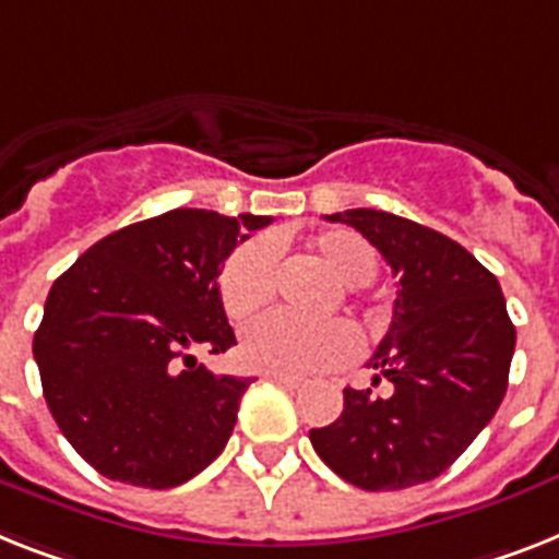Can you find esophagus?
<instances>
[{"label":"esophagus","mask_w":559,"mask_h":559,"mask_svg":"<svg viewBox=\"0 0 559 559\" xmlns=\"http://www.w3.org/2000/svg\"><path fill=\"white\" fill-rule=\"evenodd\" d=\"M270 382L284 384V388H301V379L298 376H287V373H264Z\"/></svg>","instance_id":"1"}]
</instances>
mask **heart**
<instances>
[{"label": "heart", "mask_w": 559, "mask_h": 559, "mask_svg": "<svg viewBox=\"0 0 559 559\" xmlns=\"http://www.w3.org/2000/svg\"><path fill=\"white\" fill-rule=\"evenodd\" d=\"M312 258L344 287H365L373 281L376 252L365 240L344 229L321 233L310 243ZM275 252L266 240H249L226 258L221 270V301L229 319H249L275 295ZM356 353V333L344 321L304 324L287 316L252 321L240 338V356L264 373L307 376L342 365Z\"/></svg>", "instance_id": "heart-1"}]
</instances>
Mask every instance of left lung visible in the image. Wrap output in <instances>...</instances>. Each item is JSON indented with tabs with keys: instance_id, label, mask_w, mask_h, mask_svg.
I'll list each match as a JSON object with an SVG mask.
<instances>
[{
	"instance_id": "8db88e82",
	"label": "left lung",
	"mask_w": 559,
	"mask_h": 559,
	"mask_svg": "<svg viewBox=\"0 0 559 559\" xmlns=\"http://www.w3.org/2000/svg\"><path fill=\"white\" fill-rule=\"evenodd\" d=\"M365 235L396 275L388 335L367 367L390 396L344 390L342 416L312 428L321 460L365 491L437 479L493 419L508 388L516 330L500 281L448 235L379 209L326 215Z\"/></svg>"
}]
</instances>
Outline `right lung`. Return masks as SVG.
Instances as JSON below:
<instances>
[{
  "mask_svg": "<svg viewBox=\"0 0 559 559\" xmlns=\"http://www.w3.org/2000/svg\"><path fill=\"white\" fill-rule=\"evenodd\" d=\"M270 221L171 209L97 240L53 281L34 358L53 421L91 468L160 491L224 451L252 379L215 376L194 350L235 344L217 275Z\"/></svg>",
  "mask_w": 559,
  "mask_h": 559,
  "instance_id": "obj_1",
  "label": "right lung"
}]
</instances>
